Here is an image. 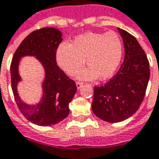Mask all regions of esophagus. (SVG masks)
<instances>
[{"instance_id": "esophagus-1", "label": "esophagus", "mask_w": 159, "mask_h": 159, "mask_svg": "<svg viewBox=\"0 0 159 159\" xmlns=\"http://www.w3.org/2000/svg\"><path fill=\"white\" fill-rule=\"evenodd\" d=\"M76 88H77V89H80L81 88H82V86H83V83H79V82H77V83H76Z\"/></svg>"}]
</instances>
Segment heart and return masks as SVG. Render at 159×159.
Returning a JSON list of instances; mask_svg holds the SVG:
<instances>
[{
	"label": "heart",
	"mask_w": 159,
	"mask_h": 159,
	"mask_svg": "<svg viewBox=\"0 0 159 159\" xmlns=\"http://www.w3.org/2000/svg\"><path fill=\"white\" fill-rule=\"evenodd\" d=\"M123 44L117 33H89L76 36L72 44L63 42L56 51V62L61 70L73 75L85 64L89 67L76 74L78 80H107L114 76L121 61Z\"/></svg>",
	"instance_id": "obj_1"
}]
</instances>
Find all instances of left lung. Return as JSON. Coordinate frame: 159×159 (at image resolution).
I'll use <instances>...</instances> for the list:
<instances>
[{
	"instance_id": "obj_1",
	"label": "left lung",
	"mask_w": 159,
	"mask_h": 159,
	"mask_svg": "<svg viewBox=\"0 0 159 159\" xmlns=\"http://www.w3.org/2000/svg\"><path fill=\"white\" fill-rule=\"evenodd\" d=\"M125 58L117 74L104 86L95 87L92 110L104 121L116 123L136 113L145 97L150 78L149 61L135 38L118 28Z\"/></svg>"
}]
</instances>
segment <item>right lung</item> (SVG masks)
Segmentation results:
<instances>
[{
	"label": "right lung",
	"mask_w": 159,
	"mask_h": 159,
	"mask_svg": "<svg viewBox=\"0 0 159 159\" xmlns=\"http://www.w3.org/2000/svg\"><path fill=\"white\" fill-rule=\"evenodd\" d=\"M62 39V33L57 28L34 31L19 45L11 63V84L16 104L26 120L38 126H52L66 118L70 114L69 104L77 89L75 82L57 64L56 51ZM25 56H34L45 71L42 96L36 104L25 103L17 92V84L22 80L18 67Z\"/></svg>",
	"instance_id": "right-lung-1"
}]
</instances>
